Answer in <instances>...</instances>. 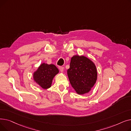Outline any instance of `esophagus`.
Segmentation results:
<instances>
[{
  "mask_svg": "<svg viewBox=\"0 0 131 131\" xmlns=\"http://www.w3.org/2000/svg\"><path fill=\"white\" fill-rule=\"evenodd\" d=\"M58 68H59V70L61 72H63V71H64V67H63L59 66Z\"/></svg>",
  "mask_w": 131,
  "mask_h": 131,
  "instance_id": "esophagus-1",
  "label": "esophagus"
}]
</instances>
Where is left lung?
I'll return each mask as SVG.
<instances>
[{
	"label": "left lung",
	"instance_id": "left-lung-1",
	"mask_svg": "<svg viewBox=\"0 0 131 131\" xmlns=\"http://www.w3.org/2000/svg\"><path fill=\"white\" fill-rule=\"evenodd\" d=\"M67 75L78 94L89 93L97 80V70L93 62L84 56L74 55L71 59Z\"/></svg>",
	"mask_w": 131,
	"mask_h": 131
}]
</instances>
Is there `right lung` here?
Here are the masks:
<instances>
[{
  "label": "right lung",
  "mask_w": 131,
  "mask_h": 131,
  "mask_svg": "<svg viewBox=\"0 0 131 131\" xmlns=\"http://www.w3.org/2000/svg\"><path fill=\"white\" fill-rule=\"evenodd\" d=\"M58 73L59 70L54 65L43 63L33 72V79L41 88L47 89L51 86L52 80Z\"/></svg>",
  "instance_id": "right-lung-1"
}]
</instances>
